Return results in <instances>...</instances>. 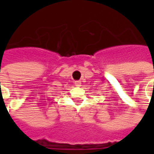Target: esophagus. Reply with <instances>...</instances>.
<instances>
[{
  "instance_id": "obj_1",
  "label": "esophagus",
  "mask_w": 154,
  "mask_h": 154,
  "mask_svg": "<svg viewBox=\"0 0 154 154\" xmlns=\"http://www.w3.org/2000/svg\"><path fill=\"white\" fill-rule=\"evenodd\" d=\"M74 84H75V86H77V87H80L82 82H81V81H75V82H74Z\"/></svg>"
}]
</instances>
